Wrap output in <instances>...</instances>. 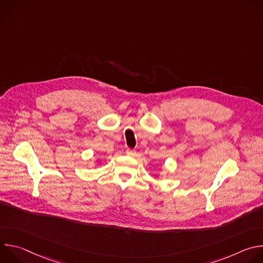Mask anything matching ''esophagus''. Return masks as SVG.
I'll return each instance as SVG.
<instances>
[{
  "label": "esophagus",
  "instance_id": "esophagus-1",
  "mask_svg": "<svg viewBox=\"0 0 263 263\" xmlns=\"http://www.w3.org/2000/svg\"><path fill=\"white\" fill-rule=\"evenodd\" d=\"M135 153L136 152L134 151V149H132V148H127V151H126V154L129 155V156H134Z\"/></svg>",
  "mask_w": 263,
  "mask_h": 263
}]
</instances>
